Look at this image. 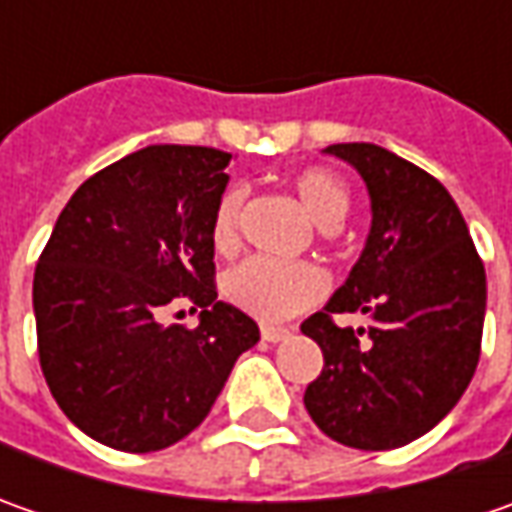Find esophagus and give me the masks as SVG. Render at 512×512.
I'll return each instance as SVG.
<instances>
[{"instance_id":"esophagus-1","label":"esophagus","mask_w":512,"mask_h":512,"mask_svg":"<svg viewBox=\"0 0 512 512\" xmlns=\"http://www.w3.org/2000/svg\"><path fill=\"white\" fill-rule=\"evenodd\" d=\"M290 336V330L287 327H273V325H262V339L265 342H282V339H287Z\"/></svg>"}]
</instances>
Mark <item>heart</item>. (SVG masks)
Listing matches in <instances>:
<instances>
[{"label": "heart", "mask_w": 512, "mask_h": 512, "mask_svg": "<svg viewBox=\"0 0 512 512\" xmlns=\"http://www.w3.org/2000/svg\"><path fill=\"white\" fill-rule=\"evenodd\" d=\"M293 190L307 210V216L319 227L342 225L350 210L347 187L325 168H305L293 176ZM245 193L230 187L219 196L213 219H210V242L219 253H230L239 245V225H242ZM227 299L245 313L262 322H282L325 296V276L322 270L305 262H273L253 256L236 265L225 279Z\"/></svg>", "instance_id": "obj_1"}]
</instances>
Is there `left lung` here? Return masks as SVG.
<instances>
[{
  "label": "left lung",
  "mask_w": 512,
  "mask_h": 512,
  "mask_svg": "<svg viewBox=\"0 0 512 512\" xmlns=\"http://www.w3.org/2000/svg\"><path fill=\"white\" fill-rule=\"evenodd\" d=\"M325 153L359 170L373 222L347 282L302 322L325 353L305 407L333 442L393 450L442 422L476 373L484 265L462 210L427 170L370 142ZM336 312H362L371 325L339 328Z\"/></svg>",
  "instance_id": "1"
}]
</instances>
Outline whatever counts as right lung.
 <instances>
[{"label": "right lung", "mask_w": 512, "mask_h": 512, "mask_svg": "<svg viewBox=\"0 0 512 512\" xmlns=\"http://www.w3.org/2000/svg\"><path fill=\"white\" fill-rule=\"evenodd\" d=\"M230 153L150 145L93 173L59 213L33 273L39 364L62 413L125 453L165 450L205 422L259 325L216 299L210 219ZM202 309L165 326L170 306Z\"/></svg>", "instance_id": "right-lung-1"}]
</instances>
